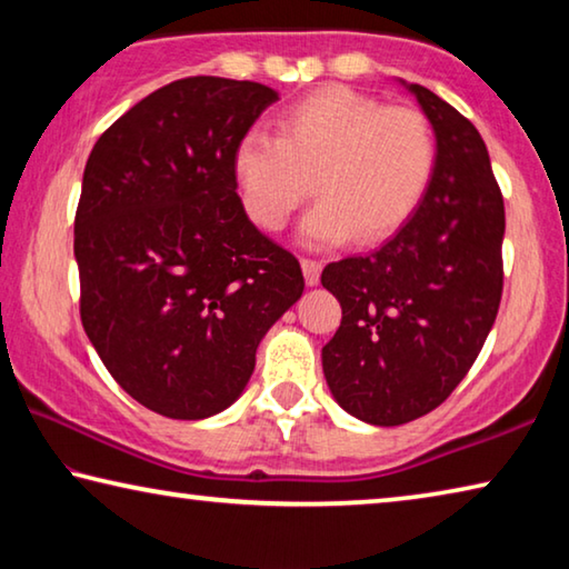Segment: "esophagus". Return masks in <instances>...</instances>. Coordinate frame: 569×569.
<instances>
[{
    "label": "esophagus",
    "instance_id": "34e87169",
    "mask_svg": "<svg viewBox=\"0 0 569 569\" xmlns=\"http://www.w3.org/2000/svg\"><path fill=\"white\" fill-rule=\"evenodd\" d=\"M301 268H303V278H306V283H308V286H319L323 263H321V261H311V258H303V261H301Z\"/></svg>",
    "mask_w": 569,
    "mask_h": 569
}]
</instances>
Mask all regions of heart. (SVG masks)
Segmentation results:
<instances>
[{"label": "heart", "mask_w": 569, "mask_h": 569, "mask_svg": "<svg viewBox=\"0 0 569 569\" xmlns=\"http://www.w3.org/2000/svg\"><path fill=\"white\" fill-rule=\"evenodd\" d=\"M437 134L413 108H383L349 88H323L288 108L278 134L250 128L233 150L246 213L281 230L308 196L298 240L331 248L353 238L377 243L407 223L437 172Z\"/></svg>", "instance_id": "b5f03b06"}]
</instances>
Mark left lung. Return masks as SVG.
Here are the masks:
<instances>
[{
  "mask_svg": "<svg viewBox=\"0 0 569 569\" xmlns=\"http://www.w3.org/2000/svg\"><path fill=\"white\" fill-rule=\"evenodd\" d=\"M437 134V172L413 216L369 256L329 263L341 303L323 377L343 411L399 427L467 377L502 298L505 200L481 134L421 84L399 80Z\"/></svg>",
  "mask_w": 569,
  "mask_h": 569,
  "instance_id": "8db88e82",
  "label": "left lung"
}]
</instances>
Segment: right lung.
I'll use <instances>...</instances> for the list:
<instances>
[{
	"label": "right lung",
	"mask_w": 569,
	"mask_h": 569,
	"mask_svg": "<svg viewBox=\"0 0 569 569\" xmlns=\"http://www.w3.org/2000/svg\"><path fill=\"white\" fill-rule=\"evenodd\" d=\"M278 92L186 77L100 134L74 216L80 316L134 401L208 419L243 393L256 349L303 293L296 256L238 198L233 150Z\"/></svg>",
	"instance_id": "right-lung-1"
}]
</instances>
